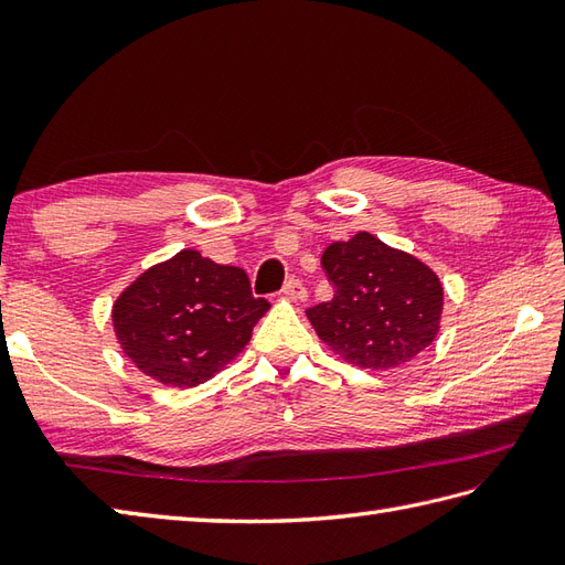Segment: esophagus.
I'll use <instances>...</instances> for the list:
<instances>
[{"label": "esophagus", "instance_id": "obj_1", "mask_svg": "<svg viewBox=\"0 0 565 565\" xmlns=\"http://www.w3.org/2000/svg\"><path fill=\"white\" fill-rule=\"evenodd\" d=\"M284 296H289L291 301H306L308 298V289L303 286V281H298V279H291V281H286V286H284Z\"/></svg>", "mask_w": 565, "mask_h": 565}]
</instances>
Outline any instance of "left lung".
Segmentation results:
<instances>
[{"label": "left lung", "mask_w": 565, "mask_h": 565, "mask_svg": "<svg viewBox=\"0 0 565 565\" xmlns=\"http://www.w3.org/2000/svg\"><path fill=\"white\" fill-rule=\"evenodd\" d=\"M334 286L328 303L306 310L318 338L344 362L386 371L403 366L435 342L444 289L425 262L356 233L322 252Z\"/></svg>", "instance_id": "left-lung-1"}]
</instances>
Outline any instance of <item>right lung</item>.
Listing matches in <instances>:
<instances>
[{
  "mask_svg": "<svg viewBox=\"0 0 565 565\" xmlns=\"http://www.w3.org/2000/svg\"><path fill=\"white\" fill-rule=\"evenodd\" d=\"M267 310L243 269L182 249L126 286L111 320L124 354L142 374L194 388L245 350Z\"/></svg>",
  "mask_w": 565,
  "mask_h": 565,
  "instance_id": "obj_1",
  "label": "right lung"
}]
</instances>
